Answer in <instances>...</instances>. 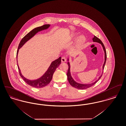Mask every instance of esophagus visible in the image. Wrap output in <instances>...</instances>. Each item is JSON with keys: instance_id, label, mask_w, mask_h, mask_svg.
Returning <instances> with one entry per match:
<instances>
[{"instance_id": "obj_1", "label": "esophagus", "mask_w": 126, "mask_h": 126, "mask_svg": "<svg viewBox=\"0 0 126 126\" xmlns=\"http://www.w3.org/2000/svg\"><path fill=\"white\" fill-rule=\"evenodd\" d=\"M66 58H65L64 57H62V58H61V62H66Z\"/></svg>"}]
</instances>
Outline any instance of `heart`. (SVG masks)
Segmentation results:
<instances>
[{"instance_id":"b5f03b06","label":"heart","mask_w":126,"mask_h":126,"mask_svg":"<svg viewBox=\"0 0 126 126\" xmlns=\"http://www.w3.org/2000/svg\"><path fill=\"white\" fill-rule=\"evenodd\" d=\"M75 36V34L73 35V36ZM85 41V38L84 36H80L79 39H78V43L79 44H82L83 43H84V42Z\"/></svg>"}]
</instances>
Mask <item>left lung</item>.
<instances>
[{
    "label": "left lung",
    "instance_id": "1",
    "mask_svg": "<svg viewBox=\"0 0 126 126\" xmlns=\"http://www.w3.org/2000/svg\"><path fill=\"white\" fill-rule=\"evenodd\" d=\"M93 42H97L100 43L102 46L103 47V49L104 50V56H105V60H104V64L102 66V70H103L104 69V66L105 65V63H106V59H107V54H106V49H105V47L103 44V43L102 42V41H101L100 39H99L98 38H97V37L95 36H94V37L93 38ZM69 59H67V61H68ZM67 64H68V71H67V80L69 83V84H70V85L76 88H77L78 89H81V90H83V89H86V88H88L89 87H90L91 86L94 85V84L96 83V82L99 80V79L100 78H101L102 77V73H103V71L102 72V75L97 80H96L95 82H94V83H93L92 84H79L78 83H77L76 81H75V80L73 79V78H72V77H71V73H70V64H69V62H67Z\"/></svg>",
    "mask_w": 126,
    "mask_h": 126
}]
</instances>
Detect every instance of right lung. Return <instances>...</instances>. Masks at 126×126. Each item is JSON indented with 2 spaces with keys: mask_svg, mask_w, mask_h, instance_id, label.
Here are the masks:
<instances>
[{
  "mask_svg": "<svg viewBox=\"0 0 126 126\" xmlns=\"http://www.w3.org/2000/svg\"><path fill=\"white\" fill-rule=\"evenodd\" d=\"M50 26L49 24H45L43 25L42 26L40 27H36L35 28L33 29V30H32L31 32H30L29 33H28L22 39L21 42H20L19 46H18V49L17 51V53H16V58H17V54H18V51L19 49L20 48H21L24 45V43L26 42H27L28 40H29L31 38H32L33 36H34L35 34L37 33L38 32L41 31L42 30H45L48 29V28ZM61 58L60 57L59 59L56 60H55L52 62L51 63L50 65L49 66L48 70L45 73V74L42 76V77L39 79H37L36 80H30L29 79H27L22 75L21 73V70L19 67V66H18V70H19V72L20 76L21 77L23 78V79L26 82L27 84L30 86L35 87V88H42L43 87L50 83L51 81L52 78V76L54 74L55 71L56 70V68L58 67V66H60L61 64Z\"/></svg>",
  "mask_w": 126,
  "mask_h": 126,
  "instance_id": "right-lung-1",
  "label": "right lung"
}]
</instances>
